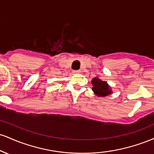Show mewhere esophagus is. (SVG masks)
I'll return each instance as SVG.
<instances>
[{"instance_id": "obj_1", "label": "esophagus", "mask_w": 154, "mask_h": 154, "mask_svg": "<svg viewBox=\"0 0 154 154\" xmlns=\"http://www.w3.org/2000/svg\"><path fill=\"white\" fill-rule=\"evenodd\" d=\"M73 73L74 74H80L81 71H80V70H74Z\"/></svg>"}]
</instances>
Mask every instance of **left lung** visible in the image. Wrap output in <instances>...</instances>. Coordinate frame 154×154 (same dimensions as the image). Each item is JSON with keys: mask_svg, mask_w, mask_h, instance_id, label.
<instances>
[{"mask_svg": "<svg viewBox=\"0 0 154 154\" xmlns=\"http://www.w3.org/2000/svg\"><path fill=\"white\" fill-rule=\"evenodd\" d=\"M91 83L93 85V93L98 97H106L108 95L112 94V90L111 86L108 84L107 82L103 81L98 78V77H95L91 80Z\"/></svg>", "mask_w": 154, "mask_h": 154, "instance_id": "obj_1", "label": "left lung"}]
</instances>
